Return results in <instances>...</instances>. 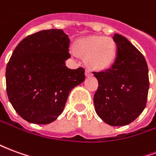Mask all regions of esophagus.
<instances>
[{"instance_id": "1", "label": "esophagus", "mask_w": 156, "mask_h": 156, "mask_svg": "<svg viewBox=\"0 0 156 156\" xmlns=\"http://www.w3.org/2000/svg\"><path fill=\"white\" fill-rule=\"evenodd\" d=\"M85 75H86V77H91L92 75H93V73H92L89 70H86V71H85Z\"/></svg>"}]
</instances>
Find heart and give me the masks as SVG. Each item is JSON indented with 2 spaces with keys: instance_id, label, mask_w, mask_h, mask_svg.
<instances>
[{
  "instance_id": "obj_1",
  "label": "heart",
  "mask_w": 156,
  "mask_h": 156,
  "mask_svg": "<svg viewBox=\"0 0 156 156\" xmlns=\"http://www.w3.org/2000/svg\"><path fill=\"white\" fill-rule=\"evenodd\" d=\"M75 49L85 58V63L88 68L96 71L109 68L117 56V46L114 39L103 36L79 40L76 42ZM71 51L73 55L76 54L74 48Z\"/></svg>"
}]
</instances>
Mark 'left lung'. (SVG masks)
<instances>
[{
  "mask_svg": "<svg viewBox=\"0 0 156 156\" xmlns=\"http://www.w3.org/2000/svg\"><path fill=\"white\" fill-rule=\"evenodd\" d=\"M117 56L109 69L94 74L98 88L94 97L98 117L112 126H124L145 108L149 91V71L144 56L123 36L115 33Z\"/></svg>",
  "mask_w": 156,
  "mask_h": 156,
  "instance_id": "obj_1",
  "label": "left lung"
}]
</instances>
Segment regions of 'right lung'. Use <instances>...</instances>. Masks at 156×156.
<instances>
[{
  "label": "right lung",
  "mask_w": 156,
  "mask_h": 156,
  "mask_svg": "<svg viewBox=\"0 0 156 156\" xmlns=\"http://www.w3.org/2000/svg\"><path fill=\"white\" fill-rule=\"evenodd\" d=\"M70 40L62 30L40 31L22 40L5 70L6 92L16 113L32 124L55 121L72 89L84 81V69H70Z\"/></svg>",
  "instance_id": "right-lung-1"
}]
</instances>
